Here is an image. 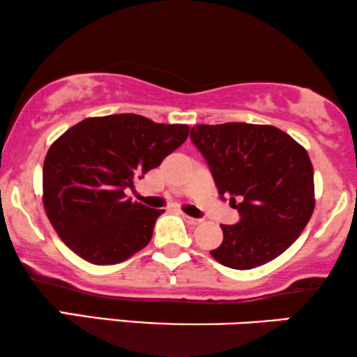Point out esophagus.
I'll return each instance as SVG.
<instances>
[{"label": "esophagus", "instance_id": "esophagus-1", "mask_svg": "<svg viewBox=\"0 0 357 357\" xmlns=\"http://www.w3.org/2000/svg\"><path fill=\"white\" fill-rule=\"evenodd\" d=\"M183 216V220L187 221L188 225H198L200 223V220H197V218H192V216H188V215H182Z\"/></svg>", "mask_w": 357, "mask_h": 357}]
</instances>
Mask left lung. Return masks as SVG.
<instances>
[{
    "label": "left lung",
    "mask_w": 357,
    "mask_h": 357,
    "mask_svg": "<svg viewBox=\"0 0 357 357\" xmlns=\"http://www.w3.org/2000/svg\"><path fill=\"white\" fill-rule=\"evenodd\" d=\"M190 139L205 157L221 198L229 197L241 215L239 223L221 225L223 243L211 256L238 271L279 257L302 234L314 210L307 151L267 124H197Z\"/></svg>",
    "instance_id": "left-lung-1"
}]
</instances>
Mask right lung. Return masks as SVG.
<instances>
[{
	"instance_id": "obj_1",
	"label": "right lung",
	"mask_w": 357,
	"mask_h": 357,
	"mask_svg": "<svg viewBox=\"0 0 357 357\" xmlns=\"http://www.w3.org/2000/svg\"><path fill=\"white\" fill-rule=\"evenodd\" d=\"M187 124H159L132 113L86 118L50 146L43 202L59 238L96 266L126 261L149 244L164 210L132 202L151 169L188 137Z\"/></svg>"
}]
</instances>
